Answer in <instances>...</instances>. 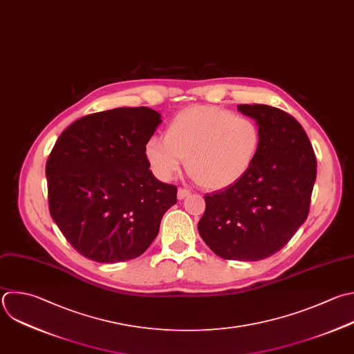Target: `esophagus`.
Returning <instances> with one entry per match:
<instances>
[{
	"label": "esophagus",
	"mask_w": 354,
	"mask_h": 354,
	"mask_svg": "<svg viewBox=\"0 0 354 354\" xmlns=\"http://www.w3.org/2000/svg\"><path fill=\"white\" fill-rule=\"evenodd\" d=\"M189 194H191L189 189H187V188H178L177 196H178V199H184V198H187Z\"/></svg>",
	"instance_id": "1"
}]
</instances>
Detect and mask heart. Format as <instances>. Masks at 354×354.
Returning a JSON list of instances; mask_svg holds the SVG:
<instances>
[{
  "label": "heart",
  "mask_w": 354,
  "mask_h": 354,
  "mask_svg": "<svg viewBox=\"0 0 354 354\" xmlns=\"http://www.w3.org/2000/svg\"><path fill=\"white\" fill-rule=\"evenodd\" d=\"M260 147L261 130L252 118L218 106H194L171 118L165 137H151L144 153L160 180H171L187 159L188 173L199 185L223 189L248 174Z\"/></svg>",
  "instance_id": "1"
}]
</instances>
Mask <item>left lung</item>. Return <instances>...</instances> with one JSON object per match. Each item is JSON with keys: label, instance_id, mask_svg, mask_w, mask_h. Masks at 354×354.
Instances as JSON below:
<instances>
[{"label": "left lung", "instance_id": "1", "mask_svg": "<svg viewBox=\"0 0 354 354\" xmlns=\"http://www.w3.org/2000/svg\"><path fill=\"white\" fill-rule=\"evenodd\" d=\"M238 111L260 126L261 147L242 180L205 196L198 231L217 256L256 261L281 250L307 218L317 159L289 113L261 104Z\"/></svg>", "mask_w": 354, "mask_h": 354}]
</instances>
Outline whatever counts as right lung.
Returning a JSON list of instances; mask_svg holds the SVG:
<instances>
[{"label":"right lung","instance_id":"obj_1","mask_svg":"<svg viewBox=\"0 0 354 354\" xmlns=\"http://www.w3.org/2000/svg\"><path fill=\"white\" fill-rule=\"evenodd\" d=\"M162 123L149 108H116L72 123L46 166L50 213L84 257L118 263L142 254L177 187L153 177L145 142Z\"/></svg>","mask_w":354,"mask_h":354}]
</instances>
